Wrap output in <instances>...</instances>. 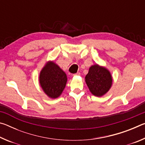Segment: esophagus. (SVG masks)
<instances>
[{
  "label": "esophagus",
  "instance_id": "esophagus-1",
  "mask_svg": "<svg viewBox=\"0 0 145 145\" xmlns=\"http://www.w3.org/2000/svg\"><path fill=\"white\" fill-rule=\"evenodd\" d=\"M80 75V73L79 72H77V73H75V74H73V76H76V75Z\"/></svg>",
  "mask_w": 145,
  "mask_h": 145
}]
</instances>
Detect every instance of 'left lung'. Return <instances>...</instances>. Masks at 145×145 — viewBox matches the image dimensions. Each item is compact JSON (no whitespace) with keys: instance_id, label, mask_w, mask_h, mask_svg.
<instances>
[{"instance_id":"8db88e82","label":"left lung","mask_w":145,"mask_h":145,"mask_svg":"<svg viewBox=\"0 0 145 145\" xmlns=\"http://www.w3.org/2000/svg\"><path fill=\"white\" fill-rule=\"evenodd\" d=\"M85 81L90 92L96 97H102L110 89L112 78L111 73L107 68L99 65L89 68L86 75Z\"/></svg>"}]
</instances>
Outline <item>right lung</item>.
I'll use <instances>...</instances> for the list:
<instances>
[{
	"label": "right lung",
	"mask_w": 145,
	"mask_h": 145,
	"mask_svg": "<svg viewBox=\"0 0 145 145\" xmlns=\"http://www.w3.org/2000/svg\"><path fill=\"white\" fill-rule=\"evenodd\" d=\"M39 81L45 94L51 99H56L65 89L67 76L54 62L48 61L40 72Z\"/></svg>",
	"instance_id": "obj_1"
}]
</instances>
